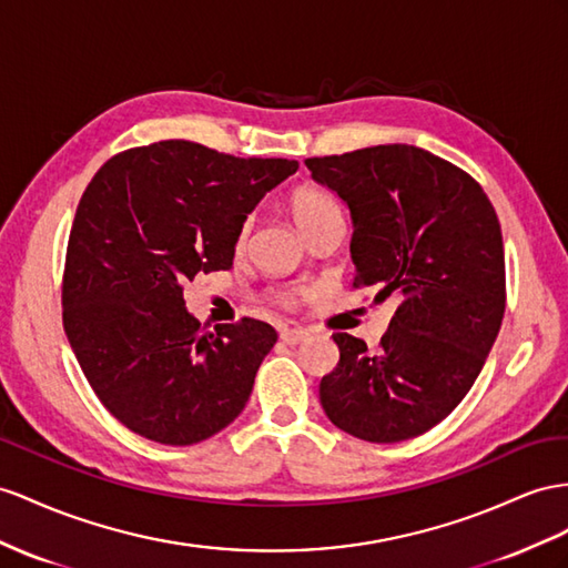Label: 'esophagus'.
Returning a JSON list of instances; mask_svg holds the SVG:
<instances>
[{
	"instance_id": "34e87169",
	"label": "esophagus",
	"mask_w": 568,
	"mask_h": 568,
	"mask_svg": "<svg viewBox=\"0 0 568 568\" xmlns=\"http://www.w3.org/2000/svg\"><path fill=\"white\" fill-rule=\"evenodd\" d=\"M307 336H310V331L302 328V326H293V328H283V331H281V341L287 343V345H297V343H302Z\"/></svg>"
}]
</instances>
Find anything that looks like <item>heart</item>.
I'll return each mask as SVG.
<instances>
[{
  "label": "heart",
  "mask_w": 568,
  "mask_h": 568,
  "mask_svg": "<svg viewBox=\"0 0 568 568\" xmlns=\"http://www.w3.org/2000/svg\"><path fill=\"white\" fill-rule=\"evenodd\" d=\"M290 213H293L297 227L302 232H307L314 225L326 221V217L341 215V209H338V203L333 201L326 192H322V189L302 186L293 196H290ZM246 230H250V223L242 227L240 242L246 237Z\"/></svg>",
  "instance_id": "1"
}]
</instances>
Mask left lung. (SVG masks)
Instances as JSON below:
<instances>
[{"mask_svg":"<svg viewBox=\"0 0 568 568\" xmlns=\"http://www.w3.org/2000/svg\"><path fill=\"white\" fill-rule=\"evenodd\" d=\"M312 180L353 221L355 287L398 310L376 351L333 333L338 367L318 386L338 429L394 444L439 425L465 398L506 307L499 217L468 172L408 143L310 158Z\"/></svg>","mask_w":568,"mask_h":568,"instance_id":"left-lung-1","label":"left lung"}]
</instances>
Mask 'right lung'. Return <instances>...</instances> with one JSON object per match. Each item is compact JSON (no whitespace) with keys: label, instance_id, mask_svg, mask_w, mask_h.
I'll return each instance as SVG.
<instances>
[{"label":"right lung","instance_id":"right-lung-1","mask_svg":"<svg viewBox=\"0 0 568 568\" xmlns=\"http://www.w3.org/2000/svg\"><path fill=\"white\" fill-rule=\"evenodd\" d=\"M297 168L160 141L110 158L85 186L67 246L64 331L126 429L189 446L244 410L278 333L256 318L206 331L182 285L232 268L246 215Z\"/></svg>","mask_w":568,"mask_h":568}]
</instances>
